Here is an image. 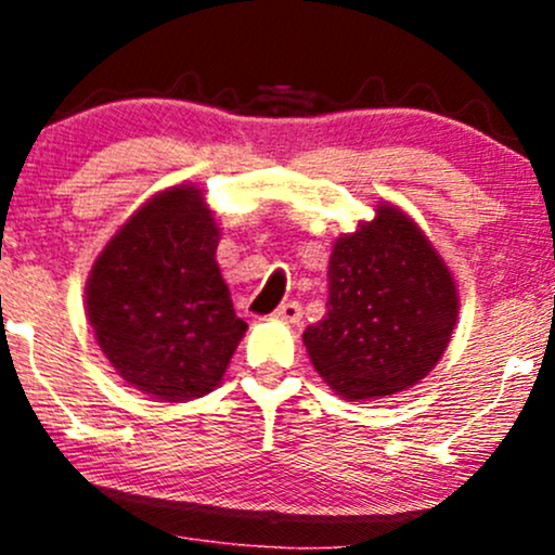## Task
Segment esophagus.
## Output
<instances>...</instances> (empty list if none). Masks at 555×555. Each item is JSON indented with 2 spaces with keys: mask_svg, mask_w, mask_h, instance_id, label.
<instances>
[{
  "mask_svg": "<svg viewBox=\"0 0 555 555\" xmlns=\"http://www.w3.org/2000/svg\"><path fill=\"white\" fill-rule=\"evenodd\" d=\"M273 318H279V321H284V323H299V318H302V305L295 302V299L282 302L276 308V313H273Z\"/></svg>",
  "mask_w": 555,
  "mask_h": 555,
  "instance_id": "obj_1",
  "label": "esophagus"
}]
</instances>
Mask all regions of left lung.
Listing matches in <instances>:
<instances>
[{"label":"left lung","mask_w":555,"mask_h":555,"mask_svg":"<svg viewBox=\"0 0 555 555\" xmlns=\"http://www.w3.org/2000/svg\"><path fill=\"white\" fill-rule=\"evenodd\" d=\"M460 289L428 234L378 203L341 234L328 260L326 315L305 328L310 362L349 401L384 399L420 384L451 341Z\"/></svg>","instance_id":"1"}]
</instances>
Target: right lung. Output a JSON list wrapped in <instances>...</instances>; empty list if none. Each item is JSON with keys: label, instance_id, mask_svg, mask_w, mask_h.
Wrapping results in <instances>:
<instances>
[{"label": "right lung", "instance_id": "right-lung-1", "mask_svg": "<svg viewBox=\"0 0 555 555\" xmlns=\"http://www.w3.org/2000/svg\"><path fill=\"white\" fill-rule=\"evenodd\" d=\"M219 240L203 190L175 184L117 229L88 276L86 315L101 352L158 401L214 391L247 331L216 263Z\"/></svg>", "mask_w": 555, "mask_h": 555}]
</instances>
